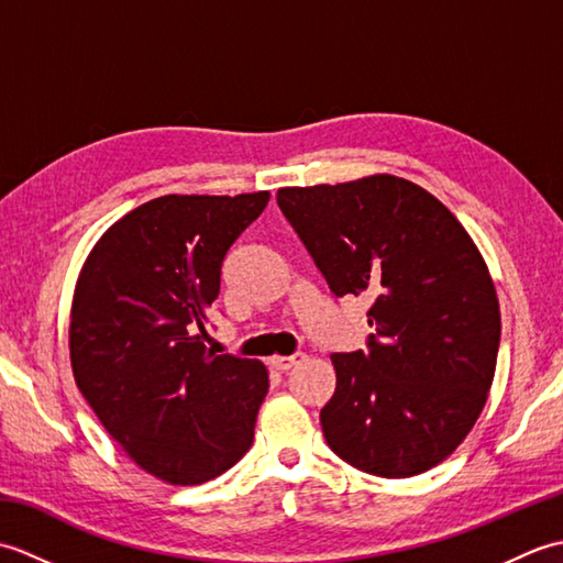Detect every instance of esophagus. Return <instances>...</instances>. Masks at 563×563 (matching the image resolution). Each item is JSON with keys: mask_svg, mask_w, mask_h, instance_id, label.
Listing matches in <instances>:
<instances>
[{"mask_svg": "<svg viewBox=\"0 0 563 563\" xmlns=\"http://www.w3.org/2000/svg\"><path fill=\"white\" fill-rule=\"evenodd\" d=\"M305 361L302 353H295V355H273L271 357V367L280 369V373H288L295 365H300Z\"/></svg>", "mask_w": 563, "mask_h": 563, "instance_id": "obj_1", "label": "esophagus"}]
</instances>
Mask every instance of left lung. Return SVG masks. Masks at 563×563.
I'll use <instances>...</instances> for the list:
<instances>
[{
  "label": "left lung",
  "mask_w": 563,
  "mask_h": 563,
  "mask_svg": "<svg viewBox=\"0 0 563 563\" xmlns=\"http://www.w3.org/2000/svg\"><path fill=\"white\" fill-rule=\"evenodd\" d=\"M278 206L331 292L367 295V351L333 353L321 430L343 462L385 479L457 450L492 389L500 309L457 218L406 178L280 188Z\"/></svg>",
  "instance_id": "1"
}]
</instances>
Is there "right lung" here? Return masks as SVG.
<instances>
[{"label": "right lung", "instance_id": "right-lung-1", "mask_svg": "<svg viewBox=\"0 0 563 563\" xmlns=\"http://www.w3.org/2000/svg\"><path fill=\"white\" fill-rule=\"evenodd\" d=\"M268 198H154L111 224L79 273L77 387L128 457L166 484L210 482L254 442L268 369L208 351L206 324L227 251Z\"/></svg>", "mask_w": 563, "mask_h": 563}]
</instances>
